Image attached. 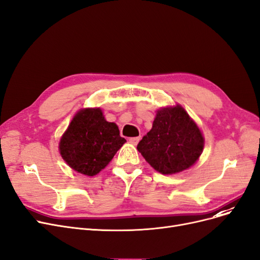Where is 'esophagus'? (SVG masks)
I'll list each match as a JSON object with an SVG mask.
<instances>
[{
    "label": "esophagus",
    "instance_id": "34e87169",
    "mask_svg": "<svg viewBox=\"0 0 260 260\" xmlns=\"http://www.w3.org/2000/svg\"><path fill=\"white\" fill-rule=\"evenodd\" d=\"M139 140H140V137H132V138L128 139V141L132 143V145H134V146H136L137 143L139 142Z\"/></svg>",
    "mask_w": 260,
    "mask_h": 260
}]
</instances>
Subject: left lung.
<instances>
[{
    "label": "left lung",
    "mask_w": 260,
    "mask_h": 260,
    "mask_svg": "<svg viewBox=\"0 0 260 260\" xmlns=\"http://www.w3.org/2000/svg\"><path fill=\"white\" fill-rule=\"evenodd\" d=\"M138 151L162 175L189 168L204 149V137L186 111L177 106L157 111L152 129L142 137Z\"/></svg>",
    "instance_id": "obj_1"
}]
</instances>
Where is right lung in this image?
Instances as JSON below:
<instances>
[{"instance_id": "add662e5", "label": "right lung", "mask_w": 260, "mask_h": 260, "mask_svg": "<svg viewBox=\"0 0 260 260\" xmlns=\"http://www.w3.org/2000/svg\"><path fill=\"white\" fill-rule=\"evenodd\" d=\"M125 141L117 124L106 121L100 108L84 109L75 115L59 148L70 167L92 177L109 164Z\"/></svg>"}]
</instances>
